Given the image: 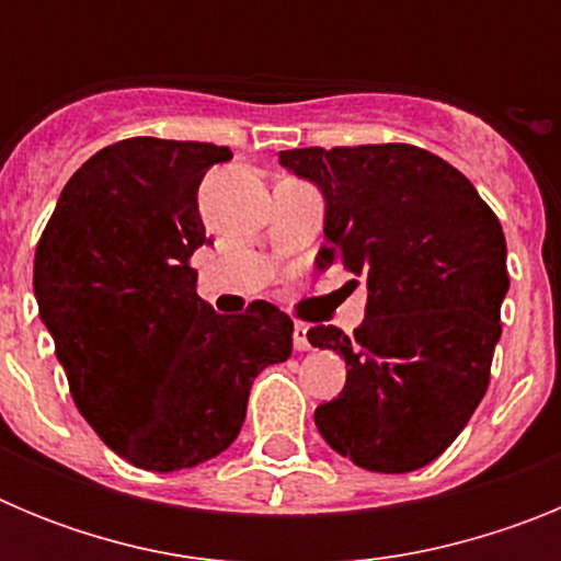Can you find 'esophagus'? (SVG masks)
<instances>
[{
    "mask_svg": "<svg viewBox=\"0 0 561 561\" xmlns=\"http://www.w3.org/2000/svg\"><path fill=\"white\" fill-rule=\"evenodd\" d=\"M291 342H295L297 351H309L311 342H309V329L304 323L295 325V334H291Z\"/></svg>",
    "mask_w": 561,
    "mask_h": 561,
    "instance_id": "obj_1",
    "label": "esophagus"
}]
</instances>
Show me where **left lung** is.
I'll return each instance as SVG.
<instances>
[{
  "instance_id": "8db88e82",
  "label": "left lung",
  "mask_w": 561,
  "mask_h": 561,
  "mask_svg": "<svg viewBox=\"0 0 561 561\" xmlns=\"http://www.w3.org/2000/svg\"><path fill=\"white\" fill-rule=\"evenodd\" d=\"M280 165L323 193L317 270L368 286L354 336L309 329L314 348L348 365L342 393L314 410L317 430L370 472L433 463L489 388L508 291L497 216L458 168L408 142L291 148Z\"/></svg>"
}]
</instances>
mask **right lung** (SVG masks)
I'll list each match as a JSON object with an SVG mask.
<instances>
[{"instance_id": "1", "label": "right lung", "mask_w": 561, "mask_h": 561, "mask_svg": "<svg viewBox=\"0 0 561 561\" xmlns=\"http://www.w3.org/2000/svg\"><path fill=\"white\" fill-rule=\"evenodd\" d=\"M213 142L131 137L64 185L33 261L38 314L89 427L148 472L216 458L241 433L252 379L291 356V320L255 300L216 314L193 252Z\"/></svg>"}]
</instances>
